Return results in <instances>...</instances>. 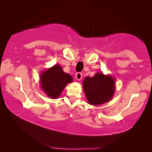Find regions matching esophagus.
<instances>
[{
    "instance_id": "obj_1",
    "label": "esophagus",
    "mask_w": 152,
    "mask_h": 152,
    "mask_svg": "<svg viewBox=\"0 0 152 152\" xmlns=\"http://www.w3.org/2000/svg\"><path fill=\"white\" fill-rule=\"evenodd\" d=\"M76 78L77 80H78V81L81 79V78H82V74L81 72L76 73Z\"/></svg>"
}]
</instances>
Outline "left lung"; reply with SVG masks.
<instances>
[{
  "instance_id": "8db88e82",
  "label": "left lung",
  "mask_w": 152,
  "mask_h": 152,
  "mask_svg": "<svg viewBox=\"0 0 152 152\" xmlns=\"http://www.w3.org/2000/svg\"><path fill=\"white\" fill-rule=\"evenodd\" d=\"M83 88L88 102L91 105H100L111 99L115 91V81L112 76L96 73L93 77H86Z\"/></svg>"
}]
</instances>
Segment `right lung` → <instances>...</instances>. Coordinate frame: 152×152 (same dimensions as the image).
<instances>
[{
    "instance_id": "right-lung-1",
    "label": "right lung",
    "mask_w": 152,
    "mask_h": 152,
    "mask_svg": "<svg viewBox=\"0 0 152 152\" xmlns=\"http://www.w3.org/2000/svg\"><path fill=\"white\" fill-rule=\"evenodd\" d=\"M40 79L43 91L52 99L58 98L66 85L73 81L72 76L64 72L58 64L41 73Z\"/></svg>"
}]
</instances>
